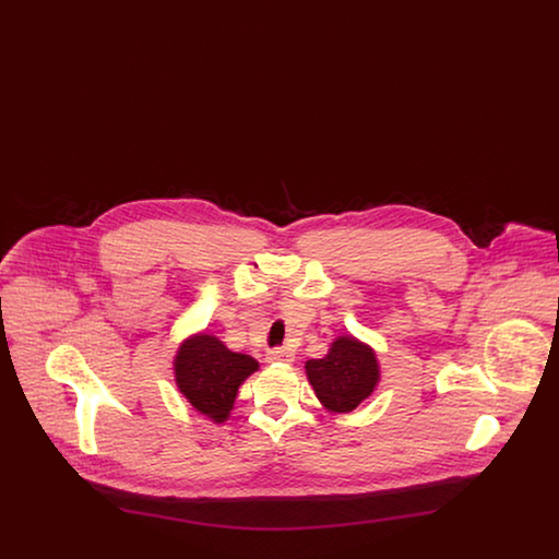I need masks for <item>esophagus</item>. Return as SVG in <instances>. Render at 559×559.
I'll return each mask as SVG.
<instances>
[{
	"label": "esophagus",
	"instance_id": "34e87169",
	"mask_svg": "<svg viewBox=\"0 0 559 559\" xmlns=\"http://www.w3.org/2000/svg\"><path fill=\"white\" fill-rule=\"evenodd\" d=\"M293 352L292 349H287V347H281V349H272V352H267L266 360L267 362H272V365H292L293 362Z\"/></svg>",
	"mask_w": 559,
	"mask_h": 559
}]
</instances>
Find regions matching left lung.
Here are the masks:
<instances>
[{
	"mask_svg": "<svg viewBox=\"0 0 559 559\" xmlns=\"http://www.w3.org/2000/svg\"><path fill=\"white\" fill-rule=\"evenodd\" d=\"M306 374L329 413H352L381 379L374 349L352 335L335 337L326 356L308 360Z\"/></svg>",
	"mask_w": 559,
	"mask_h": 559,
	"instance_id": "1",
	"label": "left lung"
}]
</instances>
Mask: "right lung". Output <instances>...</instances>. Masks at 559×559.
<instances>
[{"label": "right lung", "instance_id": "add662e5", "mask_svg": "<svg viewBox=\"0 0 559 559\" xmlns=\"http://www.w3.org/2000/svg\"><path fill=\"white\" fill-rule=\"evenodd\" d=\"M258 369L255 358L228 349L210 333L190 335L174 356L180 394L213 424H224L230 417L240 385Z\"/></svg>", "mask_w": 559, "mask_h": 559}]
</instances>
